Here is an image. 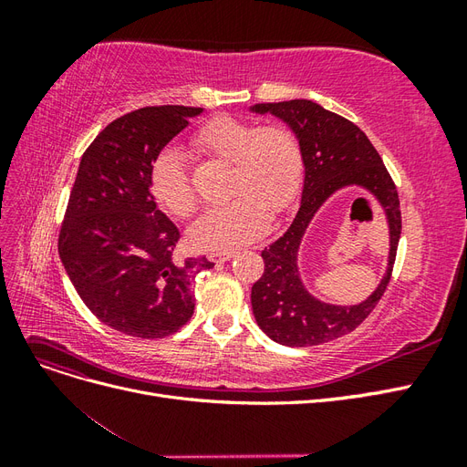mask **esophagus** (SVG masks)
I'll return each instance as SVG.
<instances>
[{
	"instance_id": "obj_1",
	"label": "esophagus",
	"mask_w": 467,
	"mask_h": 467,
	"mask_svg": "<svg viewBox=\"0 0 467 467\" xmlns=\"http://www.w3.org/2000/svg\"><path fill=\"white\" fill-rule=\"evenodd\" d=\"M234 255H235V251H218V253H210L208 257L214 263H225V261H230Z\"/></svg>"
}]
</instances>
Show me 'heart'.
I'll return each instance as SVG.
<instances>
[{
    "instance_id": "1",
    "label": "heart",
    "mask_w": 467,
    "mask_h": 467,
    "mask_svg": "<svg viewBox=\"0 0 467 467\" xmlns=\"http://www.w3.org/2000/svg\"><path fill=\"white\" fill-rule=\"evenodd\" d=\"M206 158L232 161L230 194L234 199L210 208L196 220L189 239L199 249H230L263 235L273 216L286 212L302 187L304 150L290 126L253 124L244 119L214 117L191 138ZM150 189L161 206L177 218L196 210V192L182 155L167 148L153 160Z\"/></svg>"
}]
</instances>
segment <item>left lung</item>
Wrapping results in <instances>:
<instances>
[{
	"mask_svg": "<svg viewBox=\"0 0 467 467\" xmlns=\"http://www.w3.org/2000/svg\"><path fill=\"white\" fill-rule=\"evenodd\" d=\"M255 112H273L298 134L304 150L302 204L290 228L265 247V271L251 288V306L259 327L286 347H314L355 331L384 296L401 235V208L395 182L379 153L355 122L307 99L259 103ZM360 184L385 206L390 223V263L387 276L368 301L358 306H329L303 288L297 273V249L318 206L338 188Z\"/></svg>",
	"mask_w": 467,
	"mask_h": 467,
	"instance_id": "left-lung-1",
	"label": "left lung"
}]
</instances>
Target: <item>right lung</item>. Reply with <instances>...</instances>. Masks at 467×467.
Here are the masks:
<instances>
[{"mask_svg": "<svg viewBox=\"0 0 467 467\" xmlns=\"http://www.w3.org/2000/svg\"><path fill=\"white\" fill-rule=\"evenodd\" d=\"M199 107H144L112 120L81 155L58 237L66 273L89 312L109 327L163 338L194 312L206 257L177 259V225L155 206L153 160L201 115Z\"/></svg>", "mask_w": 467, "mask_h": 467, "instance_id": "add662e5", "label": "right lung"}]
</instances>
